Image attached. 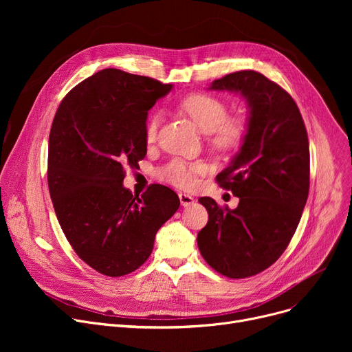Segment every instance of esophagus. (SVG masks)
<instances>
[{"instance_id": "obj_1", "label": "esophagus", "mask_w": 352, "mask_h": 352, "mask_svg": "<svg viewBox=\"0 0 352 352\" xmlns=\"http://www.w3.org/2000/svg\"><path fill=\"white\" fill-rule=\"evenodd\" d=\"M178 197H179V202H181L182 207H190V206H192L194 202H195L194 197H191V195H188V194H186V192L178 194Z\"/></svg>"}]
</instances>
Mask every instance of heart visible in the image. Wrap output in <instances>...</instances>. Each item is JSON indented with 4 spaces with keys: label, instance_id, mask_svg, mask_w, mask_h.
Here are the masks:
<instances>
[{
    "label": "heart",
    "instance_id": "heart-1",
    "mask_svg": "<svg viewBox=\"0 0 352 352\" xmlns=\"http://www.w3.org/2000/svg\"><path fill=\"white\" fill-rule=\"evenodd\" d=\"M177 107L182 114L192 120L199 131L210 134V142L218 150H234L241 145L248 134V121L244 117H228V105L214 96L197 92L182 98ZM160 125V113H153L148 117L144 129L146 142H155ZM204 173V164L175 158L164 166L161 177L178 188L188 190L195 187L198 175Z\"/></svg>",
    "mask_w": 352,
    "mask_h": 352
}]
</instances>
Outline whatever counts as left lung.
<instances>
[{"label":"left lung","mask_w":352,"mask_h":352,"mask_svg":"<svg viewBox=\"0 0 352 352\" xmlns=\"http://www.w3.org/2000/svg\"><path fill=\"white\" fill-rule=\"evenodd\" d=\"M210 89L239 92L247 100L248 134L215 178L239 198L238 207L201 197L208 223L197 243L217 272L248 278L278 260L298 227L309 191L308 135L292 97L260 72L228 74Z\"/></svg>","instance_id":"1"}]
</instances>
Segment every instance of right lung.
Segmentation results:
<instances>
[{"instance_id":"1","label":"right lung","mask_w":352,"mask_h":352,"mask_svg":"<svg viewBox=\"0 0 352 352\" xmlns=\"http://www.w3.org/2000/svg\"><path fill=\"white\" fill-rule=\"evenodd\" d=\"M173 84L107 68L74 87L55 113L48 141V188L58 223L81 260L107 276L140 268L157 231L179 207L153 184L124 188L128 168L146 154L145 122Z\"/></svg>"}]
</instances>
